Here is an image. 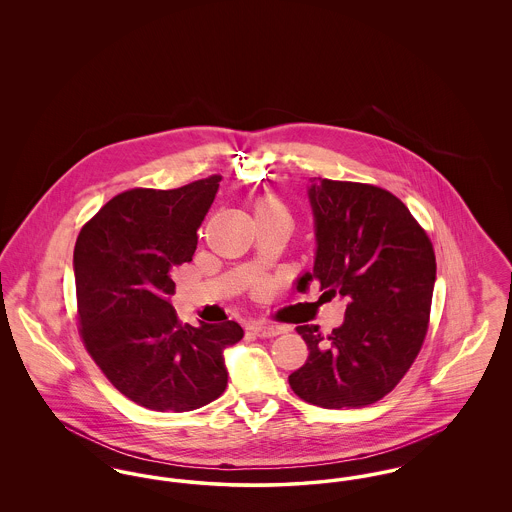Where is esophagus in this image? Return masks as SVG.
Here are the masks:
<instances>
[{
  "label": "esophagus",
  "instance_id": "obj_1",
  "mask_svg": "<svg viewBox=\"0 0 512 512\" xmlns=\"http://www.w3.org/2000/svg\"><path fill=\"white\" fill-rule=\"evenodd\" d=\"M251 332L259 338H274L278 334L284 332L282 326H274V324H268V322H253L251 324Z\"/></svg>",
  "mask_w": 512,
  "mask_h": 512
}]
</instances>
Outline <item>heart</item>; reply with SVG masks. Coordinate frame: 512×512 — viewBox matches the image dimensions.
<instances>
[{
    "mask_svg": "<svg viewBox=\"0 0 512 512\" xmlns=\"http://www.w3.org/2000/svg\"><path fill=\"white\" fill-rule=\"evenodd\" d=\"M280 211H284V209L276 201H272V199H263L255 207L257 215H270V213H280Z\"/></svg>",
    "mask_w": 512,
    "mask_h": 512,
    "instance_id": "obj_1",
    "label": "heart"
}]
</instances>
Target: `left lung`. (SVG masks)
<instances>
[{
    "mask_svg": "<svg viewBox=\"0 0 512 512\" xmlns=\"http://www.w3.org/2000/svg\"><path fill=\"white\" fill-rule=\"evenodd\" d=\"M315 265L299 282H320L345 299V317L324 336L297 326L309 347L290 374L303 401L324 409L365 407L390 393L413 365L428 330L436 255L395 195L368 184L311 178Z\"/></svg>",
    "mask_w": 512,
    "mask_h": 512,
    "instance_id": "left-lung-1",
    "label": "left lung"
}]
</instances>
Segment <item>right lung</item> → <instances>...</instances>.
<instances>
[{
    "instance_id": "1",
    "label": "right lung",
    "mask_w": 512,
    "mask_h": 512,
    "mask_svg": "<svg viewBox=\"0 0 512 512\" xmlns=\"http://www.w3.org/2000/svg\"><path fill=\"white\" fill-rule=\"evenodd\" d=\"M220 176L176 190H130L78 234L74 280L80 334L109 382L151 411H194L226 390L224 351L238 322L180 324L174 268L190 263Z\"/></svg>"
}]
</instances>
